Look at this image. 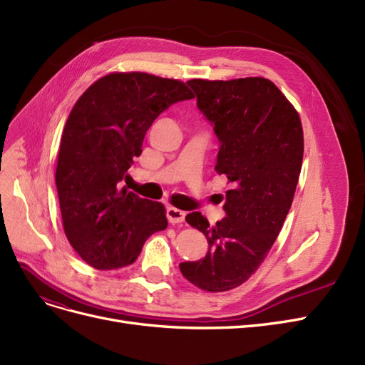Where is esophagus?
<instances>
[{"label":"esophagus","mask_w":365,"mask_h":365,"mask_svg":"<svg viewBox=\"0 0 365 365\" xmlns=\"http://www.w3.org/2000/svg\"><path fill=\"white\" fill-rule=\"evenodd\" d=\"M186 214L180 209H175V207H168L167 209V218L171 222V225H178V222H183L185 221Z\"/></svg>","instance_id":"1"}]
</instances>
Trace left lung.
Returning <instances> with one entry per match:
<instances>
[{
    "instance_id": "8db88e82",
    "label": "left lung",
    "mask_w": 365,
    "mask_h": 365,
    "mask_svg": "<svg viewBox=\"0 0 365 365\" xmlns=\"http://www.w3.org/2000/svg\"><path fill=\"white\" fill-rule=\"evenodd\" d=\"M197 108L212 124L220 148L215 171L226 175V217L209 226L200 214L186 222L205 233L207 253L182 262V274L210 292L227 291L262 264L289 212L303 159L299 113L264 77L187 81Z\"/></svg>"
}]
</instances>
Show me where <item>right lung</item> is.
Returning <instances> with one entry per match:
<instances>
[{
  "mask_svg": "<svg viewBox=\"0 0 365 365\" xmlns=\"http://www.w3.org/2000/svg\"><path fill=\"white\" fill-rule=\"evenodd\" d=\"M191 98L179 80L113 73L74 104L58 148L56 186L66 238L91 267L130 265L150 235L167 229L162 203L121 185L153 121L171 104Z\"/></svg>",
  "mask_w": 365,
  "mask_h": 365,
  "instance_id": "add662e5",
  "label": "right lung"
}]
</instances>
